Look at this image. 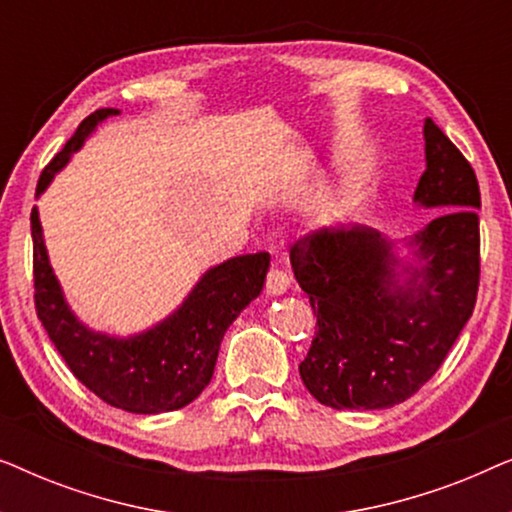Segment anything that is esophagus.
Returning a JSON list of instances; mask_svg holds the SVG:
<instances>
[{"label": "esophagus", "instance_id": "obj_1", "mask_svg": "<svg viewBox=\"0 0 512 512\" xmlns=\"http://www.w3.org/2000/svg\"><path fill=\"white\" fill-rule=\"evenodd\" d=\"M289 284H291L289 272L279 268V265H272L268 272V279H265V293H270V296H282V293L289 289Z\"/></svg>", "mask_w": 512, "mask_h": 512}]
</instances>
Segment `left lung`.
Returning a JSON list of instances; mask_svg holds the SVG:
<instances>
[{"instance_id":"left-lung-1","label":"left lung","mask_w":512,"mask_h":512,"mask_svg":"<svg viewBox=\"0 0 512 512\" xmlns=\"http://www.w3.org/2000/svg\"><path fill=\"white\" fill-rule=\"evenodd\" d=\"M426 170L415 202L436 209L401 265L373 228L324 230L291 247L317 331L300 377L335 410H382L417 394L471 319L480 284V186L457 146L424 121ZM403 267L401 280L395 268Z\"/></svg>"}]
</instances>
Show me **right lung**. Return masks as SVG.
<instances>
[{
  "mask_svg": "<svg viewBox=\"0 0 512 512\" xmlns=\"http://www.w3.org/2000/svg\"><path fill=\"white\" fill-rule=\"evenodd\" d=\"M118 109H97L83 118L74 137L41 172L37 195L81 149L86 137ZM34 307L76 380L114 408L158 415L195 401L214 375L223 333L263 289L270 254L235 256L207 270L174 314L149 331L111 338L81 324L69 310L48 263L37 207L32 209Z\"/></svg>",
  "mask_w": 512,
  "mask_h": 512,
  "instance_id": "add662e5",
  "label": "right lung"
}]
</instances>
